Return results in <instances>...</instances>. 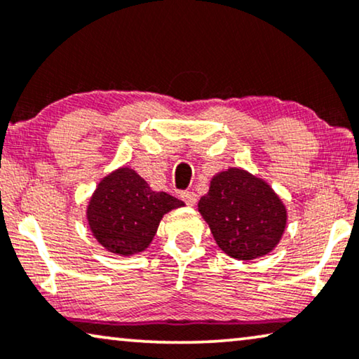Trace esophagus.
Wrapping results in <instances>:
<instances>
[{
  "label": "esophagus",
  "instance_id": "34e87169",
  "mask_svg": "<svg viewBox=\"0 0 359 359\" xmlns=\"http://www.w3.org/2000/svg\"><path fill=\"white\" fill-rule=\"evenodd\" d=\"M180 198L185 201L187 205L189 206H194L195 203H196V194L195 191H191V190H185V191H182L180 194Z\"/></svg>",
  "mask_w": 359,
  "mask_h": 359
}]
</instances>
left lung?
Listing matches in <instances>:
<instances>
[{
    "instance_id": "left-lung-1",
    "label": "left lung",
    "mask_w": 359,
    "mask_h": 359,
    "mask_svg": "<svg viewBox=\"0 0 359 359\" xmlns=\"http://www.w3.org/2000/svg\"><path fill=\"white\" fill-rule=\"evenodd\" d=\"M198 211L219 249L237 260L266 255L286 228V208L280 196L265 180L237 168L211 179Z\"/></svg>"
}]
</instances>
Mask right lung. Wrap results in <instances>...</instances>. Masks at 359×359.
<instances>
[{"mask_svg":"<svg viewBox=\"0 0 359 359\" xmlns=\"http://www.w3.org/2000/svg\"><path fill=\"white\" fill-rule=\"evenodd\" d=\"M184 206L165 191H153L133 169L122 168L99 182L88 206L89 228L112 254L133 255L151 244L168 211Z\"/></svg>","mask_w":359,"mask_h":359,"instance_id":"obj_1","label":"right lung"}]
</instances>
